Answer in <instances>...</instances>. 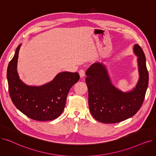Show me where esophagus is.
Here are the masks:
<instances>
[{
    "mask_svg": "<svg viewBox=\"0 0 156 156\" xmlns=\"http://www.w3.org/2000/svg\"><path fill=\"white\" fill-rule=\"evenodd\" d=\"M79 74H80V76L81 78H83L85 75V72L83 69H80L79 71Z\"/></svg>",
    "mask_w": 156,
    "mask_h": 156,
    "instance_id": "esophagus-1",
    "label": "esophagus"
}]
</instances>
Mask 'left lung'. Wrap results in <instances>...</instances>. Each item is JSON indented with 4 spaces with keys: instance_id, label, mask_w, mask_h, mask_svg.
<instances>
[{
    "instance_id": "left-lung-1",
    "label": "left lung",
    "mask_w": 156,
    "mask_h": 156,
    "mask_svg": "<svg viewBox=\"0 0 156 156\" xmlns=\"http://www.w3.org/2000/svg\"><path fill=\"white\" fill-rule=\"evenodd\" d=\"M138 56L139 79L132 91L123 92L114 87L105 66L92 64L87 70L85 78L88 90L89 109L93 117L104 123H116L134 116L140 109L149 84V73L142 48L133 47Z\"/></svg>"
}]
</instances>
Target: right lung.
Listing matches in <instances>:
<instances>
[{"label": "right lung", "instance_id": "add662e5", "mask_svg": "<svg viewBox=\"0 0 156 156\" xmlns=\"http://www.w3.org/2000/svg\"><path fill=\"white\" fill-rule=\"evenodd\" d=\"M21 44L7 67V78L11 99L18 110L37 121H51L64 111L71 87L80 79L79 74L62 72L52 81L42 86H28L20 79L17 72L18 52Z\"/></svg>", "mask_w": 156, "mask_h": 156}]
</instances>
